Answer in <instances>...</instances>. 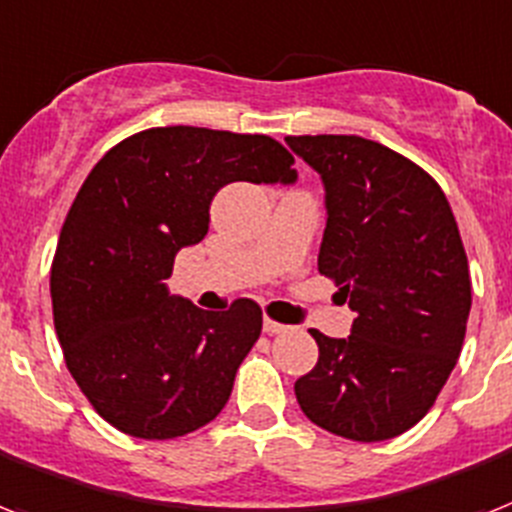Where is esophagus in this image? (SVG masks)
<instances>
[{"label":"esophagus","instance_id":"esophagus-1","mask_svg":"<svg viewBox=\"0 0 512 512\" xmlns=\"http://www.w3.org/2000/svg\"><path fill=\"white\" fill-rule=\"evenodd\" d=\"M285 330H288V325H282V322H275V320H269V317H264V333L277 335V333H285Z\"/></svg>","mask_w":512,"mask_h":512}]
</instances>
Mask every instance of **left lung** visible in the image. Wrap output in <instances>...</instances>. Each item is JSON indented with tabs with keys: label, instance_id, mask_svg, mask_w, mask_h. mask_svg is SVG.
I'll use <instances>...</instances> for the list:
<instances>
[{
	"label": "left lung",
	"instance_id": "left-lung-1",
	"mask_svg": "<svg viewBox=\"0 0 512 512\" xmlns=\"http://www.w3.org/2000/svg\"><path fill=\"white\" fill-rule=\"evenodd\" d=\"M325 187L317 267L357 317L349 338L312 330L320 359L296 380L312 423L351 441L410 431L455 370L470 275L447 195L420 166L357 134L285 137Z\"/></svg>",
	"mask_w": 512,
	"mask_h": 512
}]
</instances>
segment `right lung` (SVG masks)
Segmentation results:
<instances>
[{
	"label": "right lung",
	"mask_w": 512,
	"mask_h": 512,
	"mask_svg": "<svg viewBox=\"0 0 512 512\" xmlns=\"http://www.w3.org/2000/svg\"><path fill=\"white\" fill-rule=\"evenodd\" d=\"M296 179L272 137L200 126L147 129L97 161L65 216L49 293L65 365L102 420L161 441L222 412L259 341V304L206 312L166 280L177 253L206 237L224 185Z\"/></svg>",
	"instance_id": "obj_1"
}]
</instances>
